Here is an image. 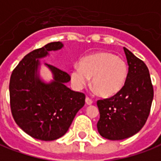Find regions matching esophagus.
Listing matches in <instances>:
<instances>
[{
  "label": "esophagus",
  "instance_id": "obj_1",
  "mask_svg": "<svg viewBox=\"0 0 161 161\" xmlns=\"http://www.w3.org/2000/svg\"><path fill=\"white\" fill-rule=\"evenodd\" d=\"M85 102H86L87 105H92V104L93 103V101L90 99V98H88V97H86V98H85Z\"/></svg>",
  "mask_w": 161,
  "mask_h": 161
}]
</instances>
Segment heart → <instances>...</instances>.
<instances>
[{"label": "heart", "mask_w": 161, "mask_h": 161, "mask_svg": "<svg viewBox=\"0 0 161 161\" xmlns=\"http://www.w3.org/2000/svg\"><path fill=\"white\" fill-rule=\"evenodd\" d=\"M129 75L127 62L114 53L99 52L82 58L79 65L72 68L70 77L76 89H82L92 77V85L102 97L118 93Z\"/></svg>", "instance_id": "1"}]
</instances>
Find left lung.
<instances>
[{
    "label": "left lung",
    "instance_id": "1",
    "mask_svg": "<svg viewBox=\"0 0 161 161\" xmlns=\"http://www.w3.org/2000/svg\"><path fill=\"white\" fill-rule=\"evenodd\" d=\"M129 75L122 89L109 99H99L98 131L110 140H122L136 134L149 116L153 99L148 68L130 50L123 47Z\"/></svg>",
    "mask_w": 161,
    "mask_h": 161
}]
</instances>
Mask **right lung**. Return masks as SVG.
I'll return each instance as SVG.
<instances>
[{"label": "right lung", "instance_id": "add662e5", "mask_svg": "<svg viewBox=\"0 0 161 161\" xmlns=\"http://www.w3.org/2000/svg\"><path fill=\"white\" fill-rule=\"evenodd\" d=\"M63 47L51 42L26 54L15 68L9 81L13 118L33 138L52 141L60 138L71 125L76 113L84 107L85 95L66 86L70 76L56 67L45 63L53 74L50 83L39 76V59Z\"/></svg>", "mask_w": 161, "mask_h": 161}]
</instances>
